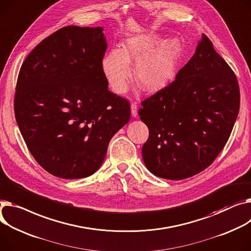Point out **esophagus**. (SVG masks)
<instances>
[{"label": "esophagus", "instance_id": "obj_1", "mask_svg": "<svg viewBox=\"0 0 251 251\" xmlns=\"http://www.w3.org/2000/svg\"><path fill=\"white\" fill-rule=\"evenodd\" d=\"M131 115L132 117L137 116V104L135 102L131 103Z\"/></svg>", "mask_w": 251, "mask_h": 251}]
</instances>
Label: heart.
Instances as JSON below:
<instances>
[{"label": "heart", "mask_w": 251, "mask_h": 251, "mask_svg": "<svg viewBox=\"0 0 251 251\" xmlns=\"http://www.w3.org/2000/svg\"><path fill=\"white\" fill-rule=\"evenodd\" d=\"M182 54L181 43L176 38L163 40L151 35L127 38L122 49H113L104 57L103 72L111 88L123 94L130 82V64H136V80L148 93H156L174 80Z\"/></svg>", "instance_id": "1"}]
</instances>
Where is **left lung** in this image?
I'll list each match as a JSON object with an SVG mask.
<instances>
[{"label":"left lung","instance_id":"obj_1","mask_svg":"<svg viewBox=\"0 0 251 251\" xmlns=\"http://www.w3.org/2000/svg\"><path fill=\"white\" fill-rule=\"evenodd\" d=\"M240 107L237 77L203 34L176 79L141 103L149 130L142 146L154 176L179 180L206 170L222 151Z\"/></svg>","mask_w":251,"mask_h":251}]
</instances>
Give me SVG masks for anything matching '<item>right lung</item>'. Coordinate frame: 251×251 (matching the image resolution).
I'll return each mask as SVG.
<instances>
[{
  "mask_svg": "<svg viewBox=\"0 0 251 251\" xmlns=\"http://www.w3.org/2000/svg\"><path fill=\"white\" fill-rule=\"evenodd\" d=\"M102 27L66 26L24 60L14 111L30 153L60 178H81L102 165L111 138L130 120V104L108 90Z\"/></svg>",
  "mask_w": 251,
  "mask_h": 251,
  "instance_id": "right-lung-1",
  "label": "right lung"
}]
</instances>
